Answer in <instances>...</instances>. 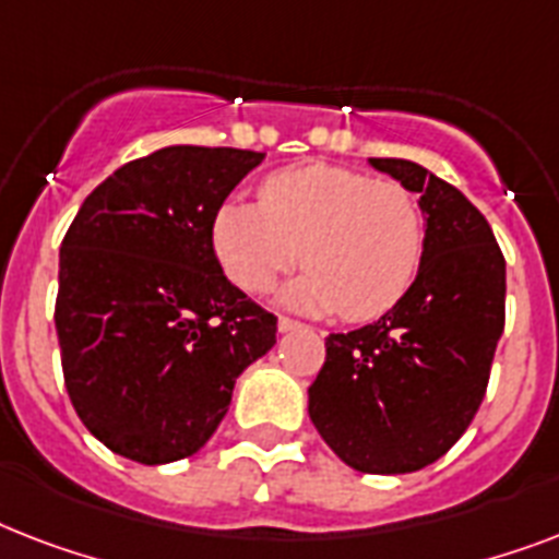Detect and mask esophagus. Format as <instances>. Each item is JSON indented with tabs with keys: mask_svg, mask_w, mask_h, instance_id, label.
<instances>
[{
	"mask_svg": "<svg viewBox=\"0 0 559 559\" xmlns=\"http://www.w3.org/2000/svg\"><path fill=\"white\" fill-rule=\"evenodd\" d=\"M298 328H305V324L296 322V319H289V316H278V331H281V333L298 331Z\"/></svg>",
	"mask_w": 559,
	"mask_h": 559,
	"instance_id": "1",
	"label": "esophagus"
}]
</instances>
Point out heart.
<instances>
[{
    "label": "heart",
    "mask_w": 559,
    "mask_h": 559,
    "mask_svg": "<svg viewBox=\"0 0 559 559\" xmlns=\"http://www.w3.org/2000/svg\"><path fill=\"white\" fill-rule=\"evenodd\" d=\"M214 249L231 284L254 296L301 258L307 272L284 289L287 305L371 322L415 284L426 219L415 193L394 179L301 165L272 174L261 186V205H223Z\"/></svg>",
    "instance_id": "b5f03b06"
}]
</instances>
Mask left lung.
Instances as JSON below:
<instances>
[{"label": "left lung", "instance_id": "obj_1", "mask_svg": "<svg viewBox=\"0 0 559 559\" xmlns=\"http://www.w3.org/2000/svg\"><path fill=\"white\" fill-rule=\"evenodd\" d=\"M371 165L420 197L424 263L389 313L324 340L307 412L348 467L394 476L447 455L485 400L504 331V254L459 188L415 162Z\"/></svg>", "mask_w": 559, "mask_h": 559}]
</instances>
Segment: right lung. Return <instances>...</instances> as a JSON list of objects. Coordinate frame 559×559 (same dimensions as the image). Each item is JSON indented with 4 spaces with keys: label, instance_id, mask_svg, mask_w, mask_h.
I'll list each match as a JSON object with an SVG mask.
<instances>
[{
    "label": "right lung",
    "instance_id": "1",
    "mask_svg": "<svg viewBox=\"0 0 559 559\" xmlns=\"http://www.w3.org/2000/svg\"><path fill=\"white\" fill-rule=\"evenodd\" d=\"M263 153L177 144L127 162L60 243L55 328L83 426L139 464L188 459L278 319L223 275L214 219Z\"/></svg>",
    "mask_w": 559,
    "mask_h": 559
}]
</instances>
